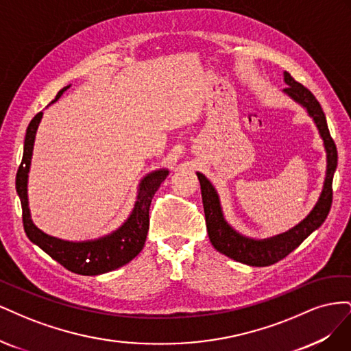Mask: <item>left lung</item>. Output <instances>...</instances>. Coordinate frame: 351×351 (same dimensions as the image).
<instances>
[{"mask_svg":"<svg viewBox=\"0 0 351 351\" xmlns=\"http://www.w3.org/2000/svg\"><path fill=\"white\" fill-rule=\"evenodd\" d=\"M284 82L289 84L284 92L289 95L291 99L299 102L302 107L306 108L309 115L313 119L317 130L324 141V146L326 151V176L324 182L322 193L317 199L315 208L311 210L300 224H297L291 230L282 232L271 239L265 240H253L244 237L232 228L222 214L219 197L215 187L210 184L209 180L197 173V178L200 182L202 202H204L206 230L209 240L219 253L234 259L237 262L250 265V267H269L272 263L284 259L287 254H290L294 249H297L303 243L306 237H309L312 232L322 226L326 219L329 209L332 204V178L337 168V146L332 141L331 134L328 130V124L325 114L322 111L321 104L317 102L315 95L304 88L302 83L295 82L290 73L284 71Z\"/></svg>","mask_w":351,"mask_h":351,"instance_id":"1","label":"left lung"}]
</instances>
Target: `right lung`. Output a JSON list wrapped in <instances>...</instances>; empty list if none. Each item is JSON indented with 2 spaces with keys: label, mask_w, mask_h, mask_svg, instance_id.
Here are the masks:
<instances>
[{
  "label": "right lung",
  "mask_w": 351,
  "mask_h": 351,
  "mask_svg": "<svg viewBox=\"0 0 351 351\" xmlns=\"http://www.w3.org/2000/svg\"><path fill=\"white\" fill-rule=\"evenodd\" d=\"M69 88L70 84L62 88L52 102L60 99L61 95ZM40 119L42 112H38L27 125L22 164H20L16 176V190L20 197V204H22L23 227L26 236L32 243H35L36 246H39L66 269L79 275H99L129 263L141 253L145 246L147 230H149L151 202L159 186L167 178L168 169H156V171L142 178L139 189H137V200L130 217L125 219L119 230L112 231L111 234L86 241H67L48 236L47 232L39 230L34 224V221H32L27 200V177L30 159L32 152H34L35 136Z\"/></svg>",
  "instance_id": "add662e5"
}]
</instances>
